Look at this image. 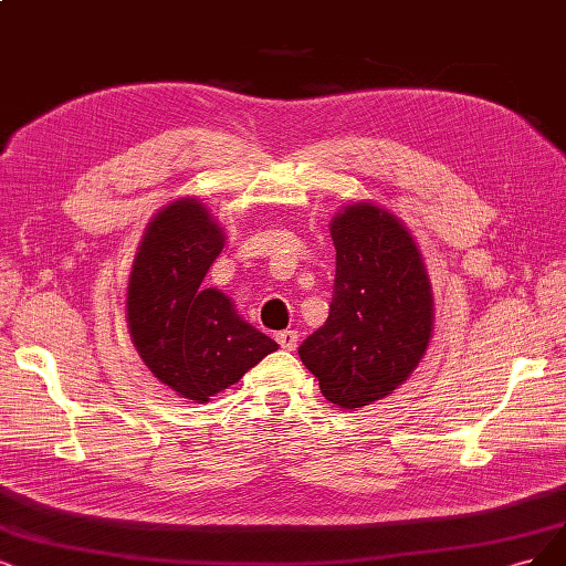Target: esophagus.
Returning a JSON list of instances; mask_svg holds the SVG:
<instances>
[{
  "label": "esophagus",
  "instance_id": "1",
  "mask_svg": "<svg viewBox=\"0 0 566 566\" xmlns=\"http://www.w3.org/2000/svg\"><path fill=\"white\" fill-rule=\"evenodd\" d=\"M275 340L280 343V347H282V349H286V352H294V349L298 347V331H294V328L280 331L277 336H275Z\"/></svg>",
  "mask_w": 566,
  "mask_h": 566
}]
</instances>
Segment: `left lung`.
Returning <instances> with one entry per match:
<instances>
[{"label":"left lung","mask_w":566,"mask_h":566,"mask_svg":"<svg viewBox=\"0 0 566 566\" xmlns=\"http://www.w3.org/2000/svg\"><path fill=\"white\" fill-rule=\"evenodd\" d=\"M336 280L326 324L298 347L331 403L385 399L420 364L433 324L431 284L408 230L368 202L331 223Z\"/></svg>","instance_id":"8db88e82"}]
</instances>
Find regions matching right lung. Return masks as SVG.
<instances>
[{
    "label": "right lung",
    "mask_w": 566,
    "mask_h": 566,
    "mask_svg": "<svg viewBox=\"0 0 566 566\" xmlns=\"http://www.w3.org/2000/svg\"><path fill=\"white\" fill-rule=\"evenodd\" d=\"M221 228L198 200L167 205L146 228L128 284V326L144 364L184 399L207 403L277 343L242 322L221 291L202 289Z\"/></svg>",
    "instance_id": "right-lung-1"
}]
</instances>
